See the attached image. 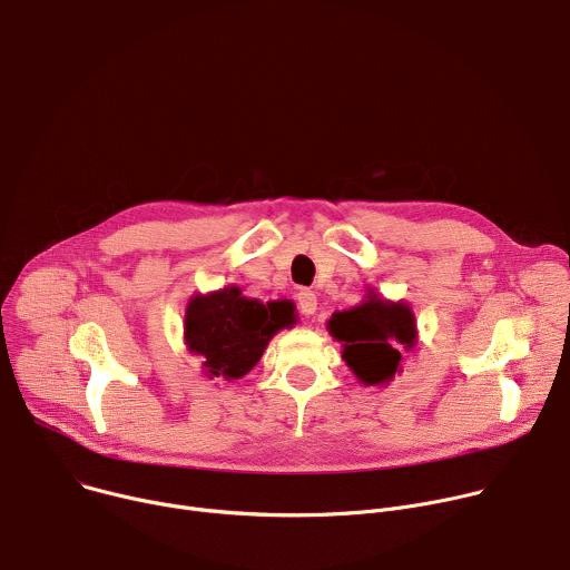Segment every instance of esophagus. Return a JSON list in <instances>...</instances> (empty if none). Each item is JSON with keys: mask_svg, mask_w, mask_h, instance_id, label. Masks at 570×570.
<instances>
[{"mask_svg": "<svg viewBox=\"0 0 570 570\" xmlns=\"http://www.w3.org/2000/svg\"><path fill=\"white\" fill-rule=\"evenodd\" d=\"M297 306H299V311H302L304 315H313L315 308H317V297H315V293L308 291V288H302V291L297 293Z\"/></svg>", "mask_w": 570, "mask_h": 570, "instance_id": "1", "label": "esophagus"}]
</instances>
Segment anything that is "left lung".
Returning <instances> with one entry per match:
<instances>
[{"label": "left lung", "mask_w": 570, "mask_h": 570, "mask_svg": "<svg viewBox=\"0 0 570 570\" xmlns=\"http://www.w3.org/2000/svg\"><path fill=\"white\" fill-rule=\"evenodd\" d=\"M334 338L345 343L343 358L354 374L376 385L390 381L401 361V347L415 345V315L405 304L370 297L352 311L334 313L330 320Z\"/></svg>", "instance_id": "obj_1"}]
</instances>
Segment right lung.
I'll use <instances>...</instances> for the list:
<instances>
[{"mask_svg": "<svg viewBox=\"0 0 570 570\" xmlns=\"http://www.w3.org/2000/svg\"><path fill=\"white\" fill-rule=\"evenodd\" d=\"M291 324L284 302L262 304L240 297L238 288L198 295L187 306L185 338L203 356L209 376L240 379L262 358L275 332Z\"/></svg>", "mask_w": 570, "mask_h": 570, "instance_id": "right-lung-1", "label": "right lung"}]
</instances>
